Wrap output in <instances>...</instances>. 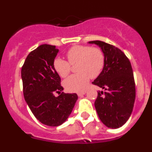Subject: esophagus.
Returning <instances> with one entry per match:
<instances>
[{"label": "esophagus", "instance_id": "1", "mask_svg": "<svg viewBox=\"0 0 152 152\" xmlns=\"http://www.w3.org/2000/svg\"><path fill=\"white\" fill-rule=\"evenodd\" d=\"M85 93H86L85 91H80V92L77 93V96H83V95H84Z\"/></svg>", "mask_w": 152, "mask_h": 152}]
</instances>
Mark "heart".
<instances>
[{
  "label": "heart",
  "mask_w": 152,
  "mask_h": 152,
  "mask_svg": "<svg viewBox=\"0 0 152 152\" xmlns=\"http://www.w3.org/2000/svg\"><path fill=\"white\" fill-rule=\"evenodd\" d=\"M68 61L56 58L53 68L61 77H66L72 70L71 64L78 63L76 70L78 73L71 75L64 81L65 89L68 91L84 90L89 83L90 78L98 77L104 67L105 58L103 52L97 47L89 45H75L66 52Z\"/></svg>",
  "instance_id": "obj_1"
}]
</instances>
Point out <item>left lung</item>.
<instances>
[{
    "label": "left lung",
    "mask_w": 152,
    "mask_h": 152,
    "mask_svg": "<svg viewBox=\"0 0 152 152\" xmlns=\"http://www.w3.org/2000/svg\"><path fill=\"white\" fill-rule=\"evenodd\" d=\"M101 48L105 63L100 75L92 84L103 89L97 92L94 106L98 116L108 128L121 127L132 112L135 84L131 63L117 47L104 42L91 41Z\"/></svg>",
    "instance_id": "obj_1"
}]
</instances>
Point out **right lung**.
Masks as SVG:
<instances>
[{"mask_svg": "<svg viewBox=\"0 0 152 152\" xmlns=\"http://www.w3.org/2000/svg\"><path fill=\"white\" fill-rule=\"evenodd\" d=\"M58 49L43 44L29 53L21 69L24 99L35 117L49 126L66 121L77 100L76 94L62 92L61 78L53 68ZM57 92L59 96L56 97Z\"/></svg>", "mask_w": 152, "mask_h": 152, "instance_id": "right-lung-1", "label": "right lung"}]
</instances>
